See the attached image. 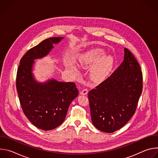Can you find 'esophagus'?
I'll use <instances>...</instances> for the list:
<instances>
[{
  "label": "esophagus",
  "mask_w": 158,
  "mask_h": 158,
  "mask_svg": "<svg viewBox=\"0 0 158 158\" xmlns=\"http://www.w3.org/2000/svg\"><path fill=\"white\" fill-rule=\"evenodd\" d=\"M81 94L82 95H86L87 93H88V90L87 89H82V91H81Z\"/></svg>",
  "instance_id": "1"
}]
</instances>
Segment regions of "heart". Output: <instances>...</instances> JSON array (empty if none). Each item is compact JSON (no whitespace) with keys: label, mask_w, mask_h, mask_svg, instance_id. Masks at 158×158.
I'll return each instance as SVG.
<instances>
[{"label":"heart","mask_w":158,"mask_h":158,"mask_svg":"<svg viewBox=\"0 0 158 158\" xmlns=\"http://www.w3.org/2000/svg\"><path fill=\"white\" fill-rule=\"evenodd\" d=\"M104 50L97 48L83 53L78 58L79 65L84 68H89L94 65L90 69V75L96 81L104 80L114 65L113 57L110 56H104ZM67 67L74 74L79 73V68L76 63L70 62L67 64Z\"/></svg>","instance_id":"obj_1"}]
</instances>
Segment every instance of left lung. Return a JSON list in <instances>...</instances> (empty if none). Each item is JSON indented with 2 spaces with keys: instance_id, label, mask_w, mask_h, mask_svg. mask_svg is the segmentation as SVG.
Wrapping results in <instances>:
<instances>
[{
  "instance_id": "8db88e82",
  "label": "left lung",
  "mask_w": 158,
  "mask_h": 158,
  "mask_svg": "<svg viewBox=\"0 0 158 158\" xmlns=\"http://www.w3.org/2000/svg\"><path fill=\"white\" fill-rule=\"evenodd\" d=\"M142 91L141 67L125 48L124 60L118 68L89 92L94 126L107 133L123 127L134 114Z\"/></svg>"
}]
</instances>
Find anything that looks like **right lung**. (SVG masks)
Instances as JSON below:
<instances>
[{
    "label": "right lung",
    "instance_id": "add662e5",
    "mask_svg": "<svg viewBox=\"0 0 158 158\" xmlns=\"http://www.w3.org/2000/svg\"><path fill=\"white\" fill-rule=\"evenodd\" d=\"M63 37L45 39L30 49L20 59L16 77V87L24 114L35 127L49 131L64 121L71 102L78 96L74 82L55 79L37 82L32 73L34 59L47 56Z\"/></svg>",
    "mask_w": 158,
    "mask_h": 158
}]
</instances>
